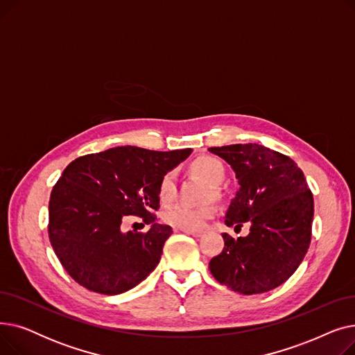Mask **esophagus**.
<instances>
[{"mask_svg": "<svg viewBox=\"0 0 355 355\" xmlns=\"http://www.w3.org/2000/svg\"><path fill=\"white\" fill-rule=\"evenodd\" d=\"M180 230L184 232V233H189V234H191L194 237H200L204 233L202 230H194V229H180Z\"/></svg>", "mask_w": 355, "mask_h": 355, "instance_id": "esophagus-1", "label": "esophagus"}]
</instances>
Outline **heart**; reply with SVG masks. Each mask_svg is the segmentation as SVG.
Listing matches in <instances>:
<instances>
[{"instance_id": "b5f03b06", "label": "heart", "mask_w": 355, "mask_h": 355, "mask_svg": "<svg viewBox=\"0 0 355 355\" xmlns=\"http://www.w3.org/2000/svg\"><path fill=\"white\" fill-rule=\"evenodd\" d=\"M191 170L206 180L210 185L216 187L225 180L226 170L223 162L214 157H200L191 162ZM158 198L162 202H170L175 198L177 184L175 174L173 171L165 173L158 182ZM217 213L214 204H204V206H191V204L177 202L164 211V220L168 225L178 229H200L209 218Z\"/></svg>"}]
</instances>
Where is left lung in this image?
<instances>
[{"label": "left lung", "mask_w": 355, "mask_h": 355, "mask_svg": "<svg viewBox=\"0 0 355 355\" xmlns=\"http://www.w3.org/2000/svg\"><path fill=\"white\" fill-rule=\"evenodd\" d=\"M209 151L225 159L240 185L225 223L246 237L223 233L225 248L209 269L216 281L243 295L263 293L282 285L304 260L313 220V197L300 166L263 145L236 144Z\"/></svg>", "instance_id": "left-lung-1"}]
</instances>
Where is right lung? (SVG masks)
Wrapping results in <instances>:
<instances>
[{
  "instance_id": "obj_1",
  "label": "right lung",
  "mask_w": 355,
  "mask_h": 355,
  "mask_svg": "<svg viewBox=\"0 0 355 355\" xmlns=\"http://www.w3.org/2000/svg\"><path fill=\"white\" fill-rule=\"evenodd\" d=\"M191 154L116 146L71 161L49 201V237L66 272L83 288L119 295L141 284L173 229L155 223L158 182ZM139 215L152 229L123 234L121 220Z\"/></svg>"
}]
</instances>
